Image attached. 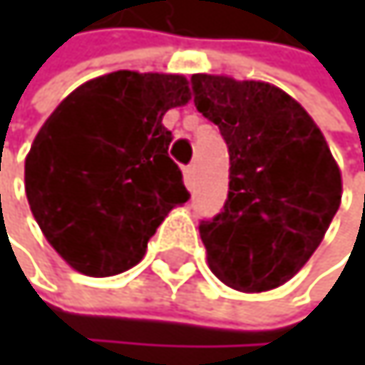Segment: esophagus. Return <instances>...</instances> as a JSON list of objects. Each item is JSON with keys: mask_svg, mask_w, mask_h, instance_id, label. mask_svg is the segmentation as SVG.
I'll return each instance as SVG.
<instances>
[{"mask_svg": "<svg viewBox=\"0 0 365 365\" xmlns=\"http://www.w3.org/2000/svg\"><path fill=\"white\" fill-rule=\"evenodd\" d=\"M184 184L188 186V190L195 186V166H188V168H184Z\"/></svg>", "mask_w": 365, "mask_h": 365, "instance_id": "1", "label": "esophagus"}]
</instances>
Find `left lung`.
<instances>
[{
	"label": "left lung",
	"mask_w": 365,
	"mask_h": 365,
	"mask_svg": "<svg viewBox=\"0 0 365 365\" xmlns=\"http://www.w3.org/2000/svg\"><path fill=\"white\" fill-rule=\"evenodd\" d=\"M190 83L230 150L225 205L199 225L207 264L236 291H272L322 243L341 203V170L313 118L280 87L223 74Z\"/></svg>",
	"instance_id": "1"
}]
</instances>
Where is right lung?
I'll list each match as a JSON object with an SVG mask.
<instances>
[{"label": "right lung", "mask_w": 365, "mask_h": 365, "mask_svg": "<svg viewBox=\"0 0 365 365\" xmlns=\"http://www.w3.org/2000/svg\"><path fill=\"white\" fill-rule=\"evenodd\" d=\"M190 98L181 74L118 69L76 87L38 129L26 197L48 243L78 274L135 267L170 210L190 199L162 124Z\"/></svg>", "instance_id": "1"}]
</instances>
